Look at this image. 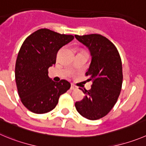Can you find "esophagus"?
<instances>
[{"mask_svg":"<svg viewBox=\"0 0 146 146\" xmlns=\"http://www.w3.org/2000/svg\"><path fill=\"white\" fill-rule=\"evenodd\" d=\"M70 89H71V90H76V89H78V87L76 86V85H74V84H72L71 86H70Z\"/></svg>","mask_w":146,"mask_h":146,"instance_id":"esophagus-1","label":"esophagus"}]
</instances>
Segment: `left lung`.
<instances>
[{"label":"left lung","instance_id":"1","mask_svg":"<svg viewBox=\"0 0 146 146\" xmlns=\"http://www.w3.org/2000/svg\"><path fill=\"white\" fill-rule=\"evenodd\" d=\"M75 37L90 50L92 60L86 76L93 82L90 90L81 89L85 97L76 102L75 107L81 116L96 120L111 111L120 94L122 60L117 47L105 36L92 34Z\"/></svg>","mask_w":146,"mask_h":146}]
</instances>
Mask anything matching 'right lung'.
Instances as JSON below:
<instances>
[{"instance_id":"add662e5","label":"right lung","mask_w":146,"mask_h":146,"mask_svg":"<svg viewBox=\"0 0 146 146\" xmlns=\"http://www.w3.org/2000/svg\"><path fill=\"white\" fill-rule=\"evenodd\" d=\"M73 38L40 29L23 42L16 59L15 79L21 102L29 111L35 114L52 111L60 95L70 88L65 80L54 82L50 79L48 69L56 62L58 50Z\"/></svg>"}]
</instances>
